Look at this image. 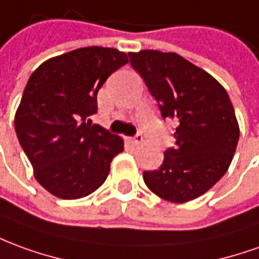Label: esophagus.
<instances>
[{"label": "esophagus", "mask_w": 259, "mask_h": 259, "mask_svg": "<svg viewBox=\"0 0 259 259\" xmlns=\"http://www.w3.org/2000/svg\"><path fill=\"white\" fill-rule=\"evenodd\" d=\"M129 142L133 144V146H137V144H140L143 142V136L142 135H136L135 137H130Z\"/></svg>", "instance_id": "obj_1"}]
</instances>
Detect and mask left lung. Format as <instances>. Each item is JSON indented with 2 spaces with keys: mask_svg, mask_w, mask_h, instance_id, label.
<instances>
[{
  "mask_svg": "<svg viewBox=\"0 0 259 259\" xmlns=\"http://www.w3.org/2000/svg\"><path fill=\"white\" fill-rule=\"evenodd\" d=\"M157 101L162 119L178 120L175 146L165 150L158 169L144 171L150 191L184 203L209 191L230 167L240 129L223 87L177 53L142 50L129 53Z\"/></svg>",
  "mask_w": 259,
  "mask_h": 259,
  "instance_id": "obj_1",
  "label": "left lung"
}]
</instances>
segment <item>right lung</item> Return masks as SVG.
<instances>
[{"mask_svg": "<svg viewBox=\"0 0 259 259\" xmlns=\"http://www.w3.org/2000/svg\"><path fill=\"white\" fill-rule=\"evenodd\" d=\"M127 54L111 48H82L45 61L29 77L15 113V132L36 181L61 199L97 191L123 140L99 124L97 95Z\"/></svg>", "mask_w": 259, "mask_h": 259, "instance_id": "right-lung-1", "label": "right lung"}]
</instances>
